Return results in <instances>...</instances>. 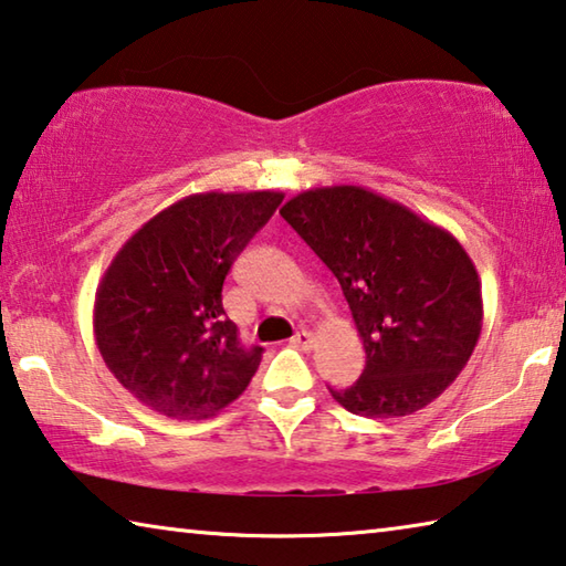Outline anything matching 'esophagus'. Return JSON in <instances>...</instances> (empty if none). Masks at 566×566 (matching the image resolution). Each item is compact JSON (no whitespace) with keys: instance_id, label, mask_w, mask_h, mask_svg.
Masks as SVG:
<instances>
[{"instance_id":"34e87169","label":"esophagus","mask_w":566,"mask_h":566,"mask_svg":"<svg viewBox=\"0 0 566 566\" xmlns=\"http://www.w3.org/2000/svg\"><path fill=\"white\" fill-rule=\"evenodd\" d=\"M292 347L302 349V352H310V349L314 347V334H312V332H306V329L296 332L294 337H292Z\"/></svg>"}]
</instances>
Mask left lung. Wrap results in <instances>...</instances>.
Listing matches in <instances>:
<instances>
[{
    "label": "left lung",
    "instance_id": "1",
    "mask_svg": "<svg viewBox=\"0 0 566 566\" xmlns=\"http://www.w3.org/2000/svg\"><path fill=\"white\" fill-rule=\"evenodd\" d=\"M280 214L329 266L347 296L367 367L329 389L352 415L407 417L452 385L482 332V282L464 247L377 191L306 189Z\"/></svg>",
    "mask_w": 566,
    "mask_h": 566
}]
</instances>
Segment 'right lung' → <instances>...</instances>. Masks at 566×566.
<instances>
[{
  "instance_id": "add662e5",
  "label": "right lung",
  "mask_w": 566,
  "mask_h": 566,
  "mask_svg": "<svg viewBox=\"0 0 566 566\" xmlns=\"http://www.w3.org/2000/svg\"><path fill=\"white\" fill-rule=\"evenodd\" d=\"M282 199L270 189L189 195L114 256L94 296V339L142 405L171 419H207L252 381L264 349L239 342L222 286Z\"/></svg>"
}]
</instances>
